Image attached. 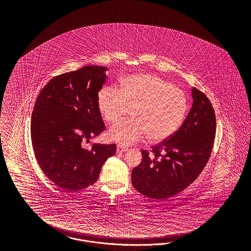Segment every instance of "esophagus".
I'll return each mask as SVG.
<instances>
[{
  "label": "esophagus",
  "mask_w": 251,
  "mask_h": 251,
  "mask_svg": "<svg viewBox=\"0 0 251 251\" xmlns=\"http://www.w3.org/2000/svg\"><path fill=\"white\" fill-rule=\"evenodd\" d=\"M128 151V147L123 146V145H118L117 146V152H124Z\"/></svg>",
  "instance_id": "1"
}]
</instances>
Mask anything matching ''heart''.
I'll list each match as a JSON object with an SVG mask.
<instances>
[{"label":"heart","instance_id":"heart-1","mask_svg":"<svg viewBox=\"0 0 251 251\" xmlns=\"http://www.w3.org/2000/svg\"><path fill=\"white\" fill-rule=\"evenodd\" d=\"M98 105L108 123L120 121L131 109L132 119L109 129L107 138L129 145L143 140L158 143L172 136L182 124L188 110V99L180 89L150 74H140L122 80L121 88H102Z\"/></svg>","mask_w":251,"mask_h":251}]
</instances>
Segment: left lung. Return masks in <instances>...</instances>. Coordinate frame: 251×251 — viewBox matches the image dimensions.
I'll use <instances>...</instances> for the list:
<instances>
[{
  "label": "left lung",
  "instance_id": "left-lung-1",
  "mask_svg": "<svg viewBox=\"0 0 251 251\" xmlns=\"http://www.w3.org/2000/svg\"><path fill=\"white\" fill-rule=\"evenodd\" d=\"M193 103L181 127L167 140L143 150V160L131 173L133 187L146 197L165 200L189 187L211 156L216 132L213 105L192 88Z\"/></svg>",
  "mask_w": 251,
  "mask_h": 251
}]
</instances>
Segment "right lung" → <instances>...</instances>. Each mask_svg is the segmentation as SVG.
<instances>
[{
  "label": "right lung",
  "mask_w": 251,
  "mask_h": 251,
  "mask_svg": "<svg viewBox=\"0 0 251 251\" xmlns=\"http://www.w3.org/2000/svg\"><path fill=\"white\" fill-rule=\"evenodd\" d=\"M107 68L88 65L55 76L36 100L31 140L36 159L48 178L63 190H83L96 182L116 145L83 144L105 130L98 105Z\"/></svg>",
  "instance_id": "1"
}]
</instances>
